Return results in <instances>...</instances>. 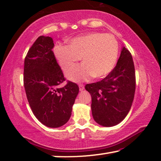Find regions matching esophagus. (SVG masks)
Masks as SVG:
<instances>
[{
  "mask_svg": "<svg viewBox=\"0 0 161 161\" xmlns=\"http://www.w3.org/2000/svg\"><path fill=\"white\" fill-rule=\"evenodd\" d=\"M78 86H79V89H80V91H83V90L84 89V86L81 84V83H80V84L78 85Z\"/></svg>",
  "mask_w": 161,
  "mask_h": 161,
  "instance_id": "obj_1",
  "label": "esophagus"
}]
</instances>
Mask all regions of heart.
I'll return each mask as SVG.
<instances>
[{"mask_svg": "<svg viewBox=\"0 0 161 161\" xmlns=\"http://www.w3.org/2000/svg\"><path fill=\"white\" fill-rule=\"evenodd\" d=\"M119 44L112 34L94 32L70 39L68 45H56L53 53L58 65L67 71L82 58L83 64L72 67L67 72L74 82L87 80L94 77L107 76L117 61Z\"/></svg>", "mask_w": 161, "mask_h": 161, "instance_id": "heart-1", "label": "heart"}]
</instances>
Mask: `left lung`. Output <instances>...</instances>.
<instances>
[{"instance_id": "obj_1", "label": "left lung", "mask_w": 161, "mask_h": 161, "mask_svg": "<svg viewBox=\"0 0 161 161\" xmlns=\"http://www.w3.org/2000/svg\"><path fill=\"white\" fill-rule=\"evenodd\" d=\"M92 97V113L95 122L104 127L119 124L130 111L136 90L133 57L122 47L114 69L102 80L85 86Z\"/></svg>"}]
</instances>
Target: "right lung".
I'll return each mask as SVG.
<instances>
[{
	"mask_svg": "<svg viewBox=\"0 0 161 161\" xmlns=\"http://www.w3.org/2000/svg\"><path fill=\"white\" fill-rule=\"evenodd\" d=\"M51 37L40 36L31 47L24 61V87L34 116L44 125L59 127L69 121L79 92L76 83L65 80L53 52Z\"/></svg>",
	"mask_w": 161,
	"mask_h": 161,
	"instance_id": "obj_1",
	"label": "right lung"
}]
</instances>
